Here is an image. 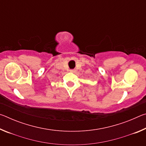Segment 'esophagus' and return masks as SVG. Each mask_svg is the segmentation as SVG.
Returning a JSON list of instances; mask_svg holds the SVG:
<instances>
[{"label": "esophagus", "instance_id": "1", "mask_svg": "<svg viewBox=\"0 0 146 146\" xmlns=\"http://www.w3.org/2000/svg\"><path fill=\"white\" fill-rule=\"evenodd\" d=\"M70 71H71V72H72V73H75V70H70Z\"/></svg>", "mask_w": 146, "mask_h": 146}]
</instances>
